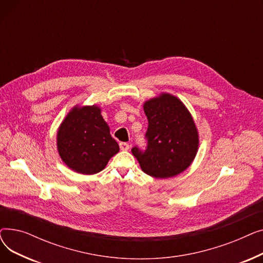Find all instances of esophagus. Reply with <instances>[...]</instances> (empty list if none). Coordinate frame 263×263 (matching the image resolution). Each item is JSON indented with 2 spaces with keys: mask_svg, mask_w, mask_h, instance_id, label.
<instances>
[{
  "mask_svg": "<svg viewBox=\"0 0 263 263\" xmlns=\"http://www.w3.org/2000/svg\"><path fill=\"white\" fill-rule=\"evenodd\" d=\"M119 147H120L121 150L126 151V150L129 149V144H128V143H120V144H119Z\"/></svg>",
  "mask_w": 263,
  "mask_h": 263,
  "instance_id": "34e87169",
  "label": "esophagus"
}]
</instances>
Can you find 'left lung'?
<instances>
[{
  "label": "left lung",
  "instance_id": "8db88e82",
  "mask_svg": "<svg viewBox=\"0 0 263 263\" xmlns=\"http://www.w3.org/2000/svg\"><path fill=\"white\" fill-rule=\"evenodd\" d=\"M148 119L147 147L132 148L142 171L158 179L184 172L198 150V132L192 115L177 97L161 93L144 103Z\"/></svg>",
  "mask_w": 263,
  "mask_h": 263
}]
</instances>
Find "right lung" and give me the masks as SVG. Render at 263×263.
I'll use <instances>...</instances> for the list:
<instances>
[{"label":"right lung","instance_id":"right-lung-1","mask_svg":"<svg viewBox=\"0 0 263 263\" xmlns=\"http://www.w3.org/2000/svg\"><path fill=\"white\" fill-rule=\"evenodd\" d=\"M57 140L63 162L83 175L101 172L119 151L97 105L74 106L61 123Z\"/></svg>","mask_w":263,"mask_h":263}]
</instances>
